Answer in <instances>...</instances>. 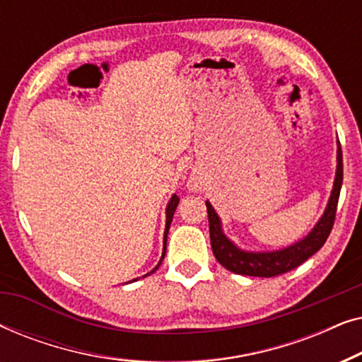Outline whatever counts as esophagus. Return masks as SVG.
<instances>
[{"mask_svg":"<svg viewBox=\"0 0 362 362\" xmlns=\"http://www.w3.org/2000/svg\"><path fill=\"white\" fill-rule=\"evenodd\" d=\"M191 187H194V189H196V187H197V186H196V182H192V185H191Z\"/></svg>","mask_w":362,"mask_h":362,"instance_id":"1","label":"esophagus"}]
</instances>
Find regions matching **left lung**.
Listing matches in <instances>:
<instances>
[{
	"mask_svg": "<svg viewBox=\"0 0 362 362\" xmlns=\"http://www.w3.org/2000/svg\"><path fill=\"white\" fill-rule=\"evenodd\" d=\"M343 185V153L341 145L338 143V170H336V180L331 192L328 207H326L323 217H321L315 229L305 237L303 240L290 245L288 249L276 250V252H244L239 250L227 237L222 234L221 221L217 217L216 211L212 209L209 202L207 206V217H209V237L212 252L217 262L227 270L234 272L239 275L249 276H276L286 272L296 269V267L308 260L311 255L316 254L328 239L331 229L334 226L336 207Z\"/></svg>",
	"mask_w": 362,
	"mask_h": 362,
	"instance_id": "left-lung-1",
	"label": "left lung"
}]
</instances>
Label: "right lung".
<instances>
[{"mask_svg":"<svg viewBox=\"0 0 362 362\" xmlns=\"http://www.w3.org/2000/svg\"><path fill=\"white\" fill-rule=\"evenodd\" d=\"M177 202H180V197H177L176 194L171 197L170 202H168V209H166V229H165V249H163L161 260L165 259V254H166V237H168V230H170L173 216H175V211H176V207H177ZM161 260H160V264H161ZM160 264L156 265V269H153V272L158 270V267H160ZM153 272H151V274H153Z\"/></svg>","mask_w":362,"mask_h":362,"instance_id":"right-lung-1","label":"right lung"}]
</instances>
